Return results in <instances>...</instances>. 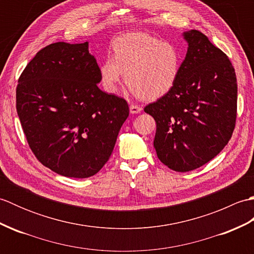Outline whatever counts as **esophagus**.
Masks as SVG:
<instances>
[{
  "mask_svg": "<svg viewBox=\"0 0 254 254\" xmlns=\"http://www.w3.org/2000/svg\"><path fill=\"white\" fill-rule=\"evenodd\" d=\"M142 111V107H139L137 105H131L130 106V112L132 115H136V113H139Z\"/></svg>",
  "mask_w": 254,
  "mask_h": 254,
  "instance_id": "obj_1",
  "label": "esophagus"
}]
</instances>
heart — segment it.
<instances>
[{
	"instance_id": "b5f03b06",
	"label": "heart",
	"mask_w": 254,
	"mask_h": 254,
	"mask_svg": "<svg viewBox=\"0 0 254 254\" xmlns=\"http://www.w3.org/2000/svg\"><path fill=\"white\" fill-rule=\"evenodd\" d=\"M182 62V52L174 42L145 32H130L113 40L112 58L101 63L99 75L108 93H116L126 74L133 95L156 100L175 87Z\"/></svg>"
}]
</instances>
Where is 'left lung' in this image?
Wrapping results in <instances>:
<instances>
[{"label": "left lung", "mask_w": 254, "mask_h": 254, "mask_svg": "<svg viewBox=\"0 0 254 254\" xmlns=\"http://www.w3.org/2000/svg\"><path fill=\"white\" fill-rule=\"evenodd\" d=\"M188 52L178 82L144 108L156 121L154 147L168 168L187 172L217 156L233 135L237 78L228 57L198 30L183 34Z\"/></svg>", "instance_id": "1"}]
</instances>
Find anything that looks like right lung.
Returning <instances> with one entry per match:
<instances>
[{"instance_id": "add662e5", "label": "right lung", "mask_w": 254, "mask_h": 254, "mask_svg": "<svg viewBox=\"0 0 254 254\" xmlns=\"http://www.w3.org/2000/svg\"><path fill=\"white\" fill-rule=\"evenodd\" d=\"M100 80L88 42L45 47L18 78L16 109L27 142L59 175L88 178L110 158L128 105L100 90Z\"/></svg>"}]
</instances>
